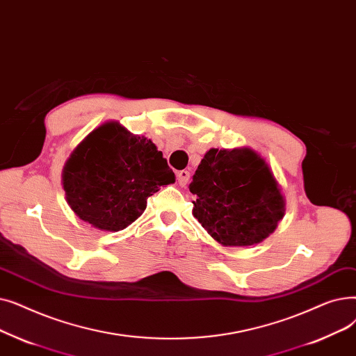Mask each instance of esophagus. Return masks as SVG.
I'll list each match as a JSON object with an SVG mask.
<instances>
[{
  "label": "esophagus",
  "instance_id": "obj_1",
  "mask_svg": "<svg viewBox=\"0 0 356 356\" xmlns=\"http://www.w3.org/2000/svg\"><path fill=\"white\" fill-rule=\"evenodd\" d=\"M177 179H178V184L181 185V187H185V185L188 184V179H190V172L188 171H179L178 174H177Z\"/></svg>",
  "mask_w": 356,
  "mask_h": 356
}]
</instances>
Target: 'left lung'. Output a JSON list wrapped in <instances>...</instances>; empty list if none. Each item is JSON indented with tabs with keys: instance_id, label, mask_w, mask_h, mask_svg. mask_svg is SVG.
<instances>
[{
	"instance_id": "left-lung-1",
	"label": "left lung",
	"mask_w": 356,
	"mask_h": 356,
	"mask_svg": "<svg viewBox=\"0 0 356 356\" xmlns=\"http://www.w3.org/2000/svg\"><path fill=\"white\" fill-rule=\"evenodd\" d=\"M193 214L223 246H252L274 233L285 197L268 162L250 147L210 149L190 184Z\"/></svg>"
}]
</instances>
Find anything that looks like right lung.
I'll return each instance as SVG.
<instances>
[{
	"label": "right lung",
	"instance_id": "right-lung-1",
	"mask_svg": "<svg viewBox=\"0 0 356 356\" xmlns=\"http://www.w3.org/2000/svg\"><path fill=\"white\" fill-rule=\"evenodd\" d=\"M174 182L175 174L156 145L118 122L94 129L74 149L62 172L72 211L106 232L126 229L161 185Z\"/></svg>",
	"mask_w": 356,
	"mask_h": 356
}]
</instances>
